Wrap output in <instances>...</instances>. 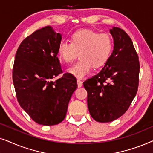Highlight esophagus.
<instances>
[{
    "mask_svg": "<svg viewBox=\"0 0 153 153\" xmlns=\"http://www.w3.org/2000/svg\"><path fill=\"white\" fill-rule=\"evenodd\" d=\"M77 83H78V87H81L83 85V82L80 80H79V79L77 80Z\"/></svg>",
    "mask_w": 153,
    "mask_h": 153,
    "instance_id": "obj_1",
    "label": "esophagus"
}]
</instances>
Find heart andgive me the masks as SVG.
I'll return each mask as SVG.
<instances>
[{"label": "heart", "mask_w": 153, "mask_h": 153, "mask_svg": "<svg viewBox=\"0 0 153 153\" xmlns=\"http://www.w3.org/2000/svg\"><path fill=\"white\" fill-rule=\"evenodd\" d=\"M113 50V40L108 33L91 29H81L71 35V42L62 40L59 44L58 54L65 63H71L78 56L80 60L67 71L82 78L94 68H99L108 59Z\"/></svg>", "instance_id": "b5f03b06"}]
</instances>
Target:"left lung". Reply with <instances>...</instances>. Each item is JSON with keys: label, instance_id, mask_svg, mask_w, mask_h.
<instances>
[{"label": "left lung", "instance_id": "obj_1", "mask_svg": "<svg viewBox=\"0 0 153 153\" xmlns=\"http://www.w3.org/2000/svg\"><path fill=\"white\" fill-rule=\"evenodd\" d=\"M114 40L111 55L100 72L83 82L93 119L109 123L127 111L137 93L140 64L132 40L118 27L110 29Z\"/></svg>", "mask_w": 153, "mask_h": 153}]
</instances>
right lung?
<instances>
[{
    "instance_id": "1",
    "label": "right lung",
    "mask_w": 153,
    "mask_h": 153,
    "mask_svg": "<svg viewBox=\"0 0 153 153\" xmlns=\"http://www.w3.org/2000/svg\"><path fill=\"white\" fill-rule=\"evenodd\" d=\"M62 35L50 26L33 32L21 42L16 53L13 80L20 106L33 121L50 126L66 117L77 80L71 73L52 81L62 73L57 57Z\"/></svg>"
}]
</instances>
